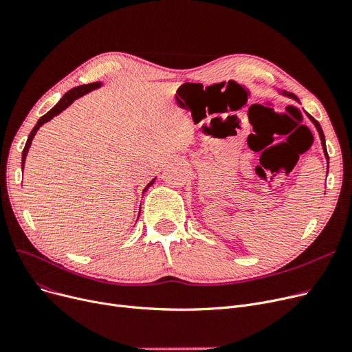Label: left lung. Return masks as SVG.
<instances>
[{"label":"left lung","instance_id":"left-lung-1","mask_svg":"<svg viewBox=\"0 0 352 352\" xmlns=\"http://www.w3.org/2000/svg\"><path fill=\"white\" fill-rule=\"evenodd\" d=\"M289 95V94H287ZM292 98H295L294 95H292ZM295 99H298V98H295ZM311 118V120L314 122L315 124V126H316V129H318V132H319V136H320V141H322V146H324V152H325V157H327V160H328V152H327V146H325V135H324V132H322V128H320V125H319V122L316 120V119H314L312 116H309Z\"/></svg>","mask_w":352,"mask_h":352}]
</instances>
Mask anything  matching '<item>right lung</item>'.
Returning a JSON list of instances; mask_svg holds the SVG:
<instances>
[{
    "mask_svg": "<svg viewBox=\"0 0 352 352\" xmlns=\"http://www.w3.org/2000/svg\"><path fill=\"white\" fill-rule=\"evenodd\" d=\"M100 86V83L98 82V83H89V85H82V86H78V87H73V89H70L67 94L58 100V103H56V106H53V108L45 113V115H43L40 119H38V122L36 124V126L33 128V131L30 132V135H28V140H27V142H25V146H24V149H23V160H21V168L24 166V162H25V157H27V152H28V149H30V145H32V141H33V138H34V135H36V132L38 131V128L41 126V125H44L45 122H49L53 116H56V115H58L60 112L62 111H65L67 106L73 102V100H76L78 98H80V96H83L85 94H87V91H90L91 89H96V87H99ZM154 181H155V178L152 179L149 184L145 187V190L144 191H146L152 184H154Z\"/></svg>",
    "mask_w": 352,
    "mask_h": 352,
    "instance_id": "add662e5",
    "label": "right lung"
}]
</instances>
